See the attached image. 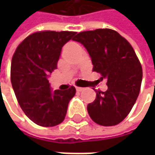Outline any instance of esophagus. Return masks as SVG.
Listing matches in <instances>:
<instances>
[{
	"label": "esophagus",
	"mask_w": 155,
	"mask_h": 155,
	"mask_svg": "<svg viewBox=\"0 0 155 155\" xmlns=\"http://www.w3.org/2000/svg\"><path fill=\"white\" fill-rule=\"evenodd\" d=\"M83 90H84V88H82V87H76V91H81Z\"/></svg>",
	"instance_id": "esophagus-1"
}]
</instances>
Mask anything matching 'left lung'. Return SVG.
Returning <instances> with one entry per match:
<instances>
[{
    "label": "left lung",
    "mask_w": 155,
    "mask_h": 155,
    "mask_svg": "<svg viewBox=\"0 0 155 155\" xmlns=\"http://www.w3.org/2000/svg\"><path fill=\"white\" fill-rule=\"evenodd\" d=\"M87 49L93 71L107 79L108 90L96 91V99L88 104L91 118L101 126L119 124L129 114L139 94L143 70L129 42L109 28L80 32L74 38Z\"/></svg>",
    "instance_id": "1"
}]
</instances>
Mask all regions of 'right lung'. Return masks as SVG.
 <instances>
[{
	"instance_id": "add662e5",
	"label": "right lung",
	"mask_w": 155,
	"mask_h": 155,
	"mask_svg": "<svg viewBox=\"0 0 155 155\" xmlns=\"http://www.w3.org/2000/svg\"><path fill=\"white\" fill-rule=\"evenodd\" d=\"M76 32L39 31L27 37L12 60L11 80L18 102L26 116L41 127H54L65 117L76 90L52 91L47 80L57 67L62 47Z\"/></svg>"
}]
</instances>
